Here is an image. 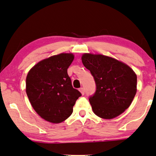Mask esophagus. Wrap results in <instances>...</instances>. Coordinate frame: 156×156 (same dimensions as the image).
<instances>
[{"label":"esophagus","instance_id":"obj_1","mask_svg":"<svg viewBox=\"0 0 156 156\" xmlns=\"http://www.w3.org/2000/svg\"><path fill=\"white\" fill-rule=\"evenodd\" d=\"M79 91H80V92L81 93L82 95H83L84 93H85V91H84L83 88H80V89H79Z\"/></svg>","mask_w":156,"mask_h":156}]
</instances>
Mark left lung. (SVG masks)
<instances>
[{
	"label": "left lung",
	"mask_w": 156,
	"mask_h": 156,
	"mask_svg": "<svg viewBox=\"0 0 156 156\" xmlns=\"http://www.w3.org/2000/svg\"><path fill=\"white\" fill-rule=\"evenodd\" d=\"M81 59L96 83V92L89 99L95 115L112 119L123 113L137 90L134 71L123 62L102 54L85 53Z\"/></svg>",
	"instance_id": "obj_1"
}]
</instances>
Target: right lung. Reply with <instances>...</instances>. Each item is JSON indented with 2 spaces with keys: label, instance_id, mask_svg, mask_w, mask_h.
<instances>
[{
  "label": "right lung",
  "instance_id": "1",
  "mask_svg": "<svg viewBox=\"0 0 156 156\" xmlns=\"http://www.w3.org/2000/svg\"><path fill=\"white\" fill-rule=\"evenodd\" d=\"M74 59L72 53H61L38 62L27 73L26 93L35 111L52 123L65 121L81 96L73 89L67 68Z\"/></svg>",
  "mask_w": 156,
  "mask_h": 156
}]
</instances>
